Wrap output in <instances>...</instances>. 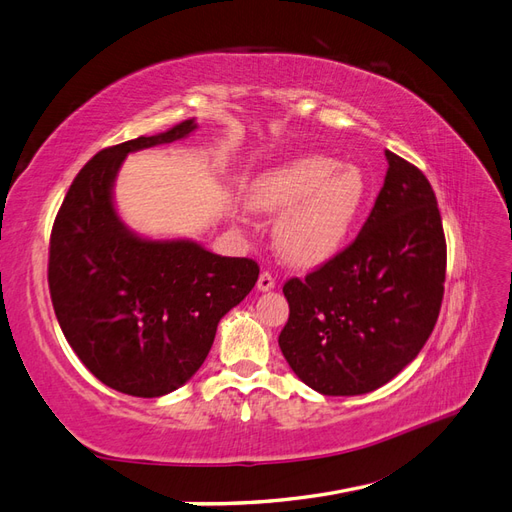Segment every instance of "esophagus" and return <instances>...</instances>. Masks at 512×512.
Wrapping results in <instances>:
<instances>
[{"instance_id": "34e87169", "label": "esophagus", "mask_w": 512, "mask_h": 512, "mask_svg": "<svg viewBox=\"0 0 512 512\" xmlns=\"http://www.w3.org/2000/svg\"><path fill=\"white\" fill-rule=\"evenodd\" d=\"M258 290L260 292H269V290H273L275 288V280H273V275L271 273H260V277H258Z\"/></svg>"}]
</instances>
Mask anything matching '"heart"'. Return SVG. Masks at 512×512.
I'll use <instances>...</instances> for the list:
<instances>
[{
  "mask_svg": "<svg viewBox=\"0 0 512 512\" xmlns=\"http://www.w3.org/2000/svg\"><path fill=\"white\" fill-rule=\"evenodd\" d=\"M369 198L356 164L299 156L262 175L252 192L256 211L280 215L275 245L294 267H320L344 250Z\"/></svg>",
  "mask_w": 512,
  "mask_h": 512,
  "instance_id": "obj_1",
  "label": "heart"
}]
</instances>
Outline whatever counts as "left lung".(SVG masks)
<instances>
[{
    "instance_id": "obj_1",
    "label": "left lung",
    "mask_w": 512,
    "mask_h": 512,
    "mask_svg": "<svg viewBox=\"0 0 512 512\" xmlns=\"http://www.w3.org/2000/svg\"><path fill=\"white\" fill-rule=\"evenodd\" d=\"M389 170L359 237L305 280L286 282L280 348L322 395H365L393 380L440 314L446 241L427 177L384 151Z\"/></svg>"
}]
</instances>
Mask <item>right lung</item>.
Masks as SVG:
<instances>
[{"instance_id": "right-lung-1", "label": "right lung", "mask_w": 512, "mask_h": 512, "mask_svg": "<svg viewBox=\"0 0 512 512\" xmlns=\"http://www.w3.org/2000/svg\"><path fill=\"white\" fill-rule=\"evenodd\" d=\"M185 119L91 158L61 205L49 250V288L68 344L100 382L132 397L177 391L205 363L220 320L258 282L250 258L192 239L134 232L115 207V181L134 151L188 138Z\"/></svg>"}]
</instances>
